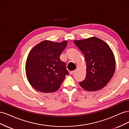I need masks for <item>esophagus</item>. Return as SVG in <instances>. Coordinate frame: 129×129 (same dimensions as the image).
<instances>
[{
    "label": "esophagus",
    "mask_w": 129,
    "mask_h": 129,
    "mask_svg": "<svg viewBox=\"0 0 129 129\" xmlns=\"http://www.w3.org/2000/svg\"><path fill=\"white\" fill-rule=\"evenodd\" d=\"M75 71H73L70 72V74H71V75H72V74H73L74 73H75Z\"/></svg>",
    "instance_id": "1"
}]
</instances>
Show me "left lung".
Returning a JSON list of instances; mask_svg holds the SVG:
<instances>
[{"instance_id":"left-lung-1","label":"left lung","mask_w":129,"mask_h":129,"mask_svg":"<svg viewBox=\"0 0 129 129\" xmlns=\"http://www.w3.org/2000/svg\"><path fill=\"white\" fill-rule=\"evenodd\" d=\"M74 43L83 54L86 63V76L80 82V86L88 91L103 88L114 75L116 61L114 53L106 42L95 37Z\"/></svg>"}]
</instances>
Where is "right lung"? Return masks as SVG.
<instances>
[{"instance_id":"right-lung-1","label":"right lung","mask_w":129,"mask_h":129,"mask_svg":"<svg viewBox=\"0 0 129 129\" xmlns=\"http://www.w3.org/2000/svg\"><path fill=\"white\" fill-rule=\"evenodd\" d=\"M68 42L44 40L31 49L26 61L27 80L37 90L49 93L57 91L68 72L60 56Z\"/></svg>"}]
</instances>
